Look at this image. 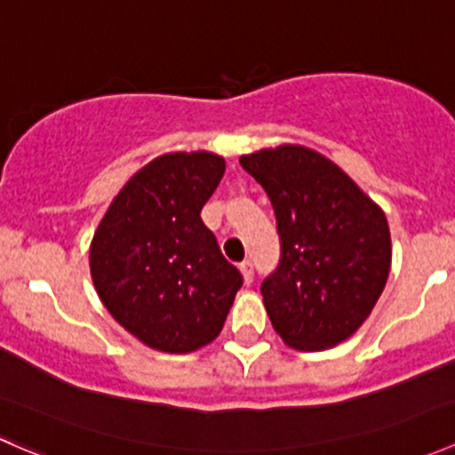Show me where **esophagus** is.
I'll use <instances>...</instances> for the list:
<instances>
[{
    "mask_svg": "<svg viewBox=\"0 0 455 455\" xmlns=\"http://www.w3.org/2000/svg\"><path fill=\"white\" fill-rule=\"evenodd\" d=\"M240 270H242V275H244V282H246V283L253 282V261L244 259V261H242V264H240Z\"/></svg>",
    "mask_w": 455,
    "mask_h": 455,
    "instance_id": "obj_1",
    "label": "esophagus"
}]
</instances>
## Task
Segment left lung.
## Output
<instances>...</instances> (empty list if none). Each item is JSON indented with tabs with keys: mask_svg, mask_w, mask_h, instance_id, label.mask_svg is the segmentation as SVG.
<instances>
[{
	"mask_svg": "<svg viewBox=\"0 0 455 455\" xmlns=\"http://www.w3.org/2000/svg\"><path fill=\"white\" fill-rule=\"evenodd\" d=\"M277 218L282 259L261 282L273 328L297 350L346 341L379 301L392 261L385 213L341 169L301 145L242 156Z\"/></svg>",
	"mask_w": 455,
	"mask_h": 455,
	"instance_id": "1",
	"label": "left lung"
}]
</instances>
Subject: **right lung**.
Listing matches in <instances>:
<instances>
[{"mask_svg": "<svg viewBox=\"0 0 455 455\" xmlns=\"http://www.w3.org/2000/svg\"><path fill=\"white\" fill-rule=\"evenodd\" d=\"M224 176L222 156L164 154L109 204L90 249L96 292L109 315L163 352L213 341L242 288L200 218Z\"/></svg>", "mask_w": 455, "mask_h": 455, "instance_id": "right-lung-1", "label": "right lung"}]
</instances>
